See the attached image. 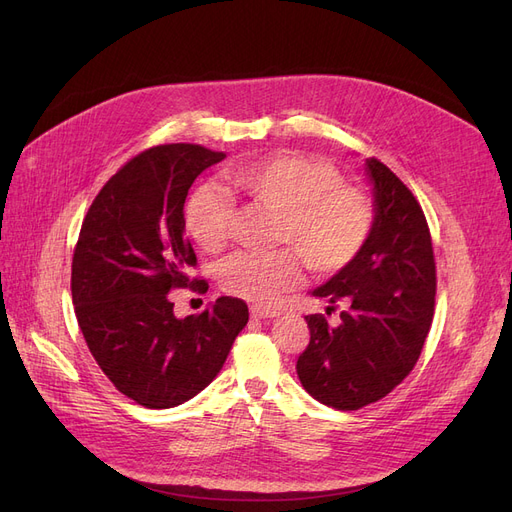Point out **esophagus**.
I'll use <instances>...</instances> for the list:
<instances>
[{
	"label": "esophagus",
	"mask_w": 512,
	"mask_h": 512,
	"mask_svg": "<svg viewBox=\"0 0 512 512\" xmlns=\"http://www.w3.org/2000/svg\"><path fill=\"white\" fill-rule=\"evenodd\" d=\"M254 319H273L279 315L277 309H271V306H254V309L250 311Z\"/></svg>",
	"instance_id": "34e87169"
}]
</instances>
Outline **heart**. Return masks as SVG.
Returning <instances> with one entry per match:
<instances>
[{"label": "heart", "mask_w": 512, "mask_h": 512, "mask_svg": "<svg viewBox=\"0 0 512 512\" xmlns=\"http://www.w3.org/2000/svg\"><path fill=\"white\" fill-rule=\"evenodd\" d=\"M222 182L245 206L273 212L271 241L285 248L239 252L224 260L220 283L250 302H271L300 281V261L315 275H332L353 262L374 227L372 201L344 185L340 170L321 157L283 153L241 163ZM231 203L210 189L191 195L185 227L199 250L216 254L229 239ZM291 250L288 251L287 248Z\"/></svg>", "instance_id": "obj_1"}]
</instances>
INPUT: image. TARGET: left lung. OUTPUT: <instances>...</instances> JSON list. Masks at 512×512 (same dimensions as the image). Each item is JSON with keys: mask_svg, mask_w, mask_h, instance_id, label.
Wrapping results in <instances>:
<instances>
[{"mask_svg": "<svg viewBox=\"0 0 512 512\" xmlns=\"http://www.w3.org/2000/svg\"><path fill=\"white\" fill-rule=\"evenodd\" d=\"M374 227L361 252L313 296L342 304L338 325L306 315L311 340L296 372L306 393L334 410H359L414 370L435 313L437 271L431 231L418 199L376 157Z\"/></svg>", "mask_w": 512, "mask_h": 512, "instance_id": "obj_1", "label": "left lung"}]
</instances>
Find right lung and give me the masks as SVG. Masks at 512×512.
Wrapping results in <instances>:
<instances>
[{
	"label": "right lung",
	"instance_id": "right-lung-1",
	"mask_svg": "<svg viewBox=\"0 0 512 512\" xmlns=\"http://www.w3.org/2000/svg\"><path fill=\"white\" fill-rule=\"evenodd\" d=\"M224 153L189 142L132 157L100 189L81 224L71 264L79 330L100 370L138 405L168 410L203 391L222 370L248 304L222 296L178 319L170 292L208 290L185 235V199Z\"/></svg>",
	"mask_w": 512,
	"mask_h": 512
}]
</instances>
